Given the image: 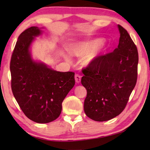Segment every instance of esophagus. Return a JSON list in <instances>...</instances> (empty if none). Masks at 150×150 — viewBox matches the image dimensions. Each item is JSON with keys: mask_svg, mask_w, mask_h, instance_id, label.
<instances>
[{"mask_svg": "<svg viewBox=\"0 0 150 150\" xmlns=\"http://www.w3.org/2000/svg\"><path fill=\"white\" fill-rule=\"evenodd\" d=\"M75 82H77V84L80 83L81 80V76L80 75H79V74H75Z\"/></svg>", "mask_w": 150, "mask_h": 150, "instance_id": "1", "label": "esophagus"}]
</instances>
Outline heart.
I'll return each mask as SVG.
<instances>
[{"mask_svg": "<svg viewBox=\"0 0 150 150\" xmlns=\"http://www.w3.org/2000/svg\"><path fill=\"white\" fill-rule=\"evenodd\" d=\"M102 42L100 39H94L86 42L75 43L69 47V53L71 55L82 57L86 55L84 59V63L89 65L96 59L100 55L103 46L100 44Z\"/></svg>", "mask_w": 150, "mask_h": 150, "instance_id": "1", "label": "heart"}]
</instances>
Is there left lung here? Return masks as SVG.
<instances>
[{
	"instance_id": "obj_1",
	"label": "left lung",
	"mask_w": 150,
	"mask_h": 150,
	"mask_svg": "<svg viewBox=\"0 0 150 150\" xmlns=\"http://www.w3.org/2000/svg\"><path fill=\"white\" fill-rule=\"evenodd\" d=\"M119 42L113 52L100 55L83 69L86 89V115L103 122L117 117L125 108L137 79V48L123 27L117 25Z\"/></svg>"
}]
</instances>
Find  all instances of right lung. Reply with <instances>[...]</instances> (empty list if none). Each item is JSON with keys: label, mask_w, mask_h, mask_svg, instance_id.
Returning a JSON list of instances; mask_svg holds the SVG:
<instances>
[{"label": "right lung", "mask_w": 150, "mask_h": 150, "mask_svg": "<svg viewBox=\"0 0 150 150\" xmlns=\"http://www.w3.org/2000/svg\"><path fill=\"white\" fill-rule=\"evenodd\" d=\"M42 28L32 26L18 38L10 62L13 94L28 119L37 123L57 119L62 103L75 85V73L60 72L35 60L31 46Z\"/></svg>", "instance_id": "1"}]
</instances>
